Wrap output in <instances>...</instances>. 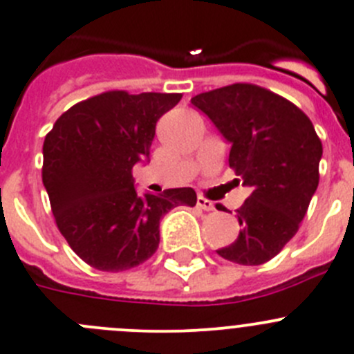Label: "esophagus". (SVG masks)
I'll return each mask as SVG.
<instances>
[{"label": "esophagus", "mask_w": 354, "mask_h": 354, "mask_svg": "<svg viewBox=\"0 0 354 354\" xmlns=\"http://www.w3.org/2000/svg\"><path fill=\"white\" fill-rule=\"evenodd\" d=\"M197 206L204 211H213L214 209V204L211 203L209 199H204V197H197Z\"/></svg>", "instance_id": "1"}]
</instances>
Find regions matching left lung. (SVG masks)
Wrapping results in <instances>:
<instances>
[{
  "label": "left lung",
  "instance_id": "left-lung-1",
  "mask_svg": "<svg viewBox=\"0 0 354 354\" xmlns=\"http://www.w3.org/2000/svg\"><path fill=\"white\" fill-rule=\"evenodd\" d=\"M190 102L229 141V166L252 188L237 209V239L216 253L241 266L269 262L297 234L318 188L323 147L315 125L288 99L252 84Z\"/></svg>",
  "mask_w": 354,
  "mask_h": 354
}]
</instances>
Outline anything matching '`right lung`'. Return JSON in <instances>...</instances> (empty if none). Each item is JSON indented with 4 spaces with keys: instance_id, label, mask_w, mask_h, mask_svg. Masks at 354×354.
Here are the masks:
<instances>
[{
    "instance_id": "add662e5",
    "label": "right lung",
    "mask_w": 354,
    "mask_h": 354,
    "mask_svg": "<svg viewBox=\"0 0 354 354\" xmlns=\"http://www.w3.org/2000/svg\"><path fill=\"white\" fill-rule=\"evenodd\" d=\"M181 94L102 92L62 113L43 143V185L71 250L97 270L120 272L158 248L162 216L196 206V190L140 196L132 167L148 162L155 125Z\"/></svg>"
}]
</instances>
